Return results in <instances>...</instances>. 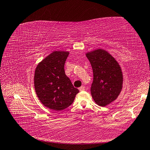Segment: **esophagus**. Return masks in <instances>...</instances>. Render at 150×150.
<instances>
[{
  "instance_id": "1",
  "label": "esophagus",
  "mask_w": 150,
  "mask_h": 150,
  "mask_svg": "<svg viewBox=\"0 0 150 150\" xmlns=\"http://www.w3.org/2000/svg\"><path fill=\"white\" fill-rule=\"evenodd\" d=\"M79 89L80 91H85V87H84V86H81Z\"/></svg>"
}]
</instances>
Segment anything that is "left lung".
Instances as JSON below:
<instances>
[{"label": "left lung", "mask_w": 150, "mask_h": 150, "mask_svg": "<svg viewBox=\"0 0 150 150\" xmlns=\"http://www.w3.org/2000/svg\"><path fill=\"white\" fill-rule=\"evenodd\" d=\"M93 71L91 92L97 105L105 107L115 100L122 88L123 75L120 65L102 48L86 53Z\"/></svg>", "instance_id": "1"}]
</instances>
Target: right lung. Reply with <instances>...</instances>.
Instances as JSON below:
<instances>
[{
	"label": "right lung",
	"instance_id": "add662e5",
	"mask_svg": "<svg viewBox=\"0 0 150 150\" xmlns=\"http://www.w3.org/2000/svg\"><path fill=\"white\" fill-rule=\"evenodd\" d=\"M67 51H54L38 64L34 86L39 100L47 108L61 111L69 107L79 91L65 73Z\"/></svg>",
	"mask_w": 150,
	"mask_h": 150
}]
</instances>
